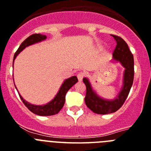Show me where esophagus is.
<instances>
[{
    "label": "esophagus",
    "mask_w": 151,
    "mask_h": 151,
    "mask_svg": "<svg viewBox=\"0 0 151 151\" xmlns=\"http://www.w3.org/2000/svg\"><path fill=\"white\" fill-rule=\"evenodd\" d=\"M84 74H83V72H80L79 74H77V79H78V81H81L82 80H83V78L84 77Z\"/></svg>",
    "instance_id": "34e87169"
}]
</instances>
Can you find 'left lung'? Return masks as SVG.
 <instances>
[{
  "instance_id": "left-lung-1",
  "label": "left lung",
  "mask_w": 151,
  "mask_h": 151,
  "mask_svg": "<svg viewBox=\"0 0 151 151\" xmlns=\"http://www.w3.org/2000/svg\"><path fill=\"white\" fill-rule=\"evenodd\" d=\"M112 36L116 41V46L112 53L113 59L119 61L125 68L123 81L124 85L117 98L114 100H106L99 97L95 92L92 90L88 80L86 78L83 79V83L86 85L85 103L86 106L95 113L101 115L115 112L122 106L129 94L134 81V70L133 55L124 39L115 35H112Z\"/></svg>"
}]
</instances>
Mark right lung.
Instances as JSON below:
<instances>
[{
  "label": "right lung",
  "instance_id": "add662e5",
  "mask_svg": "<svg viewBox=\"0 0 151 151\" xmlns=\"http://www.w3.org/2000/svg\"><path fill=\"white\" fill-rule=\"evenodd\" d=\"M46 39V36L45 35H41V34H32L31 36H29L28 38L25 39L23 42L21 43L19 47L18 48L17 51L15 52L14 57V61L16 58V57L18 55V54L23 51L26 47L29 46L30 45H32L34 43L39 42H41L44 39ZM78 80H77L76 76L70 77L67 79L66 81L63 83L61 85V88L59 91L56 95V96L51 101L50 103H48L46 105H43V106H36V105H32L29 103L26 100L23 99V97L19 95L21 100L23 103V104L28 108L29 110H30L32 113L36 114L38 115H42V116H47V115H53L55 114L58 113L60 110L62 109L64 106L65 102V96H66L67 92L70 90L72 86H74L77 83Z\"/></svg>",
  "mask_w": 151,
  "mask_h": 151
}]
</instances>
